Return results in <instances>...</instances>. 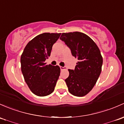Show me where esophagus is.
<instances>
[{
	"label": "esophagus",
	"mask_w": 124,
	"mask_h": 124,
	"mask_svg": "<svg viewBox=\"0 0 124 124\" xmlns=\"http://www.w3.org/2000/svg\"><path fill=\"white\" fill-rule=\"evenodd\" d=\"M60 68H61V71H63V70H64L65 69V67H63V66H60Z\"/></svg>",
	"instance_id": "obj_1"
}]
</instances>
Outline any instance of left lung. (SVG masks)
<instances>
[{
	"mask_svg": "<svg viewBox=\"0 0 124 124\" xmlns=\"http://www.w3.org/2000/svg\"><path fill=\"white\" fill-rule=\"evenodd\" d=\"M60 39L78 60L74 70H68L70 75L65 79L68 91L74 96L83 97L92 90L100 76L103 64L100 51L94 41L83 32H64Z\"/></svg>",
	"mask_w": 124,
	"mask_h": 124,
	"instance_id": "8db88e82",
	"label": "left lung"
}]
</instances>
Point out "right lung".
<instances>
[{
    "label": "right lung",
    "instance_id": "add662e5",
    "mask_svg": "<svg viewBox=\"0 0 124 124\" xmlns=\"http://www.w3.org/2000/svg\"><path fill=\"white\" fill-rule=\"evenodd\" d=\"M61 33L45 32L26 45L21 56V71L30 89L38 96L50 94L54 90L61 72L59 66L46 65L53 44Z\"/></svg>",
    "mask_w": 124,
    "mask_h": 124
}]
</instances>
